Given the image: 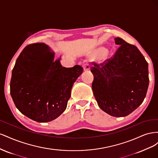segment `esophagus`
Instances as JSON below:
<instances>
[{
  "label": "esophagus",
  "mask_w": 158,
  "mask_h": 158,
  "mask_svg": "<svg viewBox=\"0 0 158 158\" xmlns=\"http://www.w3.org/2000/svg\"><path fill=\"white\" fill-rule=\"evenodd\" d=\"M82 65V67H83L84 71H88V70H89L90 65H89V64L88 63V62L87 60H84Z\"/></svg>",
  "instance_id": "34e87169"
}]
</instances>
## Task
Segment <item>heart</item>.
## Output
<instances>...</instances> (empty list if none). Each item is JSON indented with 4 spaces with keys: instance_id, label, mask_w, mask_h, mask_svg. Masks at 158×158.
Here are the masks:
<instances>
[{
    "instance_id": "heart-1",
    "label": "heart",
    "mask_w": 158,
    "mask_h": 158,
    "mask_svg": "<svg viewBox=\"0 0 158 158\" xmlns=\"http://www.w3.org/2000/svg\"><path fill=\"white\" fill-rule=\"evenodd\" d=\"M106 49L103 48H99L97 50H95L94 52V55L97 56L98 57H102V56L104 55V54L106 53Z\"/></svg>"
}]
</instances>
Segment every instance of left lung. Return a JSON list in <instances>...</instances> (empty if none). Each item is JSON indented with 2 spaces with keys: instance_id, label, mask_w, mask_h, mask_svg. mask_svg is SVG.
I'll list each match as a JSON object with an SVG mask.
<instances>
[{
  "instance_id": "left-lung-1",
  "label": "left lung",
  "mask_w": 158,
  "mask_h": 158,
  "mask_svg": "<svg viewBox=\"0 0 158 158\" xmlns=\"http://www.w3.org/2000/svg\"><path fill=\"white\" fill-rule=\"evenodd\" d=\"M118 48L103 63L92 62V90L99 107L113 117L128 115L146 97L149 84L148 64L137 47L120 37Z\"/></svg>"
}]
</instances>
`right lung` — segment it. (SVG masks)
Masks as SVG:
<instances>
[{"instance_id": "1", "label": "right lung", "mask_w": 158, "mask_h": 158, "mask_svg": "<svg viewBox=\"0 0 158 158\" xmlns=\"http://www.w3.org/2000/svg\"><path fill=\"white\" fill-rule=\"evenodd\" d=\"M41 43L27 45L18 57L10 94L22 114L39 123L54 120L66 109L72 87L83 73L80 65L63 67Z\"/></svg>"}]
</instances>
